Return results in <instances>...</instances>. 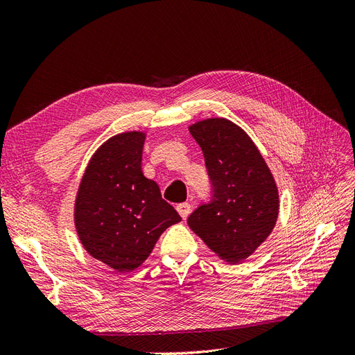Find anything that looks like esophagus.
<instances>
[{"instance_id": "esophagus-1", "label": "esophagus", "mask_w": 355, "mask_h": 355, "mask_svg": "<svg viewBox=\"0 0 355 355\" xmlns=\"http://www.w3.org/2000/svg\"><path fill=\"white\" fill-rule=\"evenodd\" d=\"M176 210L179 211V214L184 219L188 218V214L191 213V204L189 202H179L176 206Z\"/></svg>"}]
</instances>
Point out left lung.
Returning a JSON list of instances; mask_svg holds the SVG:
<instances>
[{
  "mask_svg": "<svg viewBox=\"0 0 355 355\" xmlns=\"http://www.w3.org/2000/svg\"><path fill=\"white\" fill-rule=\"evenodd\" d=\"M189 132L202 149L211 200L189 214L188 225L223 261L241 262L275 227V180L259 149L232 121L209 118Z\"/></svg>",
  "mask_w": 355,
  "mask_h": 355,
  "instance_id": "left-lung-1",
  "label": "left lung"
}]
</instances>
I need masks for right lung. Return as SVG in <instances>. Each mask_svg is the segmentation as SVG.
I'll list each match as a JSON object with an SVG mask.
<instances>
[{
	"label": "right lung",
	"instance_id": "add662e5",
	"mask_svg": "<svg viewBox=\"0 0 355 355\" xmlns=\"http://www.w3.org/2000/svg\"><path fill=\"white\" fill-rule=\"evenodd\" d=\"M145 133L108 139L92 157L75 200V228L84 249L118 272L133 271L168 227L182 220L157 182L142 173Z\"/></svg>",
	"mask_w": 355,
	"mask_h": 355
}]
</instances>
